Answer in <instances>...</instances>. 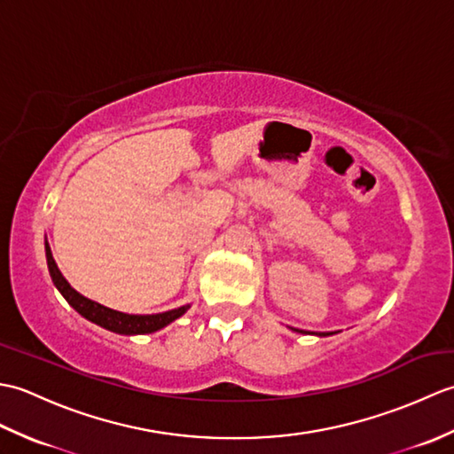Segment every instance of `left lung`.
Listing matches in <instances>:
<instances>
[{
  "mask_svg": "<svg viewBox=\"0 0 454 454\" xmlns=\"http://www.w3.org/2000/svg\"><path fill=\"white\" fill-rule=\"evenodd\" d=\"M296 332H298V330H296ZM316 335H320V337H322V335H330V333H316Z\"/></svg>",
  "mask_w": 454,
  "mask_h": 454,
  "instance_id": "left-lung-1",
  "label": "left lung"
}]
</instances>
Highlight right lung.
<instances>
[{
	"label": "right lung",
	"mask_w": 454,
	"mask_h": 454,
	"mask_svg": "<svg viewBox=\"0 0 454 454\" xmlns=\"http://www.w3.org/2000/svg\"><path fill=\"white\" fill-rule=\"evenodd\" d=\"M46 249V263H48V271H51L52 283L54 286L60 291V294L66 298L67 304H70L75 312H80L85 320H90L93 324H98L105 330L114 332V333H122V335H137V333H153L171 324L173 320H177L179 316L185 314L189 310L187 306L176 308V310H168L161 314H146V316H138V314H124L119 310H111V308L103 306L99 302H93L90 298H85L80 294L75 288L70 286V283L66 281L64 275L58 269L51 246L48 242L44 244Z\"/></svg>",
	"instance_id": "right-lung-1"
}]
</instances>
